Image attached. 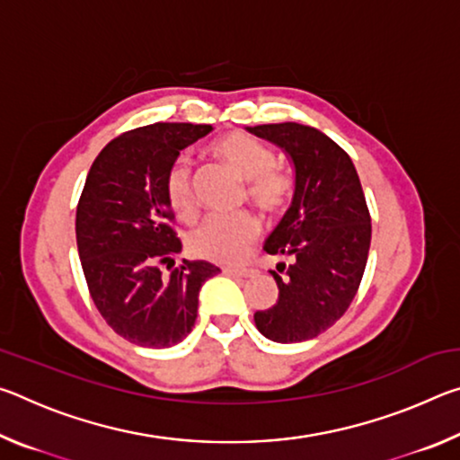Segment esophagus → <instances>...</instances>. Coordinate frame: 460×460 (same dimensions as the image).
<instances>
[{"label": "esophagus", "instance_id": "esophagus-1", "mask_svg": "<svg viewBox=\"0 0 460 460\" xmlns=\"http://www.w3.org/2000/svg\"><path fill=\"white\" fill-rule=\"evenodd\" d=\"M223 271L233 278H252L255 274V270L252 268H225Z\"/></svg>", "mask_w": 460, "mask_h": 460}]
</instances>
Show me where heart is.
<instances>
[{
    "instance_id": "1",
    "label": "heart",
    "mask_w": 460,
    "mask_h": 460,
    "mask_svg": "<svg viewBox=\"0 0 460 460\" xmlns=\"http://www.w3.org/2000/svg\"><path fill=\"white\" fill-rule=\"evenodd\" d=\"M213 154L247 181V199L263 215H282L294 199V178L276 166V155L266 144L233 131L217 139ZM164 194L178 219L189 221L197 213L192 194V168L184 158L174 160L164 176ZM260 233L252 213L215 215L189 235V249L197 258L217 263H239Z\"/></svg>"
}]
</instances>
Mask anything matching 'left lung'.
<instances>
[{
  "label": "left lung",
  "mask_w": 460,
  "mask_h": 460,
  "mask_svg": "<svg viewBox=\"0 0 460 460\" xmlns=\"http://www.w3.org/2000/svg\"><path fill=\"white\" fill-rule=\"evenodd\" d=\"M249 131L284 147L296 168L292 207L263 249L286 258L271 271L278 300L253 314L276 342L314 339L339 321L359 290L371 243V215L353 160L329 136L302 123Z\"/></svg>",
  "instance_id": "obj_1"
}]
</instances>
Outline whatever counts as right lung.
I'll list each match as a JSON object with an SVG mask.
<instances>
[{"label": "right lung", "mask_w": 460, "mask_h": 460, "mask_svg": "<svg viewBox=\"0 0 460 460\" xmlns=\"http://www.w3.org/2000/svg\"><path fill=\"white\" fill-rule=\"evenodd\" d=\"M211 129L158 121L126 131L99 152L84 181L76 205L83 274L99 314L134 345L181 342L197 321L200 286L221 271L207 261L174 266L182 243L164 194L170 164Z\"/></svg>", "instance_id": "add662e5"}]
</instances>
